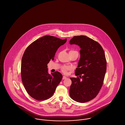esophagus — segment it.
<instances>
[{"label":"esophagus","mask_w":125,"mask_h":125,"mask_svg":"<svg viewBox=\"0 0 125 125\" xmlns=\"http://www.w3.org/2000/svg\"><path fill=\"white\" fill-rule=\"evenodd\" d=\"M67 78V77H66V76H64L63 77V78H62V79H63V80H64V79H66Z\"/></svg>","instance_id":"34e87169"}]
</instances>
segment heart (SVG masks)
<instances>
[{
  "mask_svg": "<svg viewBox=\"0 0 125 125\" xmlns=\"http://www.w3.org/2000/svg\"><path fill=\"white\" fill-rule=\"evenodd\" d=\"M71 70V68L70 67H68V66H64L62 68V71L64 73H67V71L68 70Z\"/></svg>",
  "mask_w": 125,
  "mask_h": 125,
  "instance_id": "b5f03b06",
  "label": "heart"
}]
</instances>
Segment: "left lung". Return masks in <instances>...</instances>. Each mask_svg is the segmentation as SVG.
<instances>
[{
	"label": "left lung",
	"instance_id": "left-lung-1",
	"mask_svg": "<svg viewBox=\"0 0 125 125\" xmlns=\"http://www.w3.org/2000/svg\"><path fill=\"white\" fill-rule=\"evenodd\" d=\"M69 43L81 49L75 71L79 77L70 78V95L75 101L84 103L95 98L102 86L107 67L105 53L98 42L86 36H74Z\"/></svg>",
	"mask_w": 125,
	"mask_h": 125
}]
</instances>
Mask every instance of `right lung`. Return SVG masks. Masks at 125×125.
<instances>
[{
  "mask_svg": "<svg viewBox=\"0 0 125 125\" xmlns=\"http://www.w3.org/2000/svg\"><path fill=\"white\" fill-rule=\"evenodd\" d=\"M66 42L67 39L45 36L33 42L25 50L21 62V77L26 91L33 99L45 100L53 94L63 76L58 72L49 74L47 64Z\"/></svg>",
  "mask_w": 125,
  "mask_h": 125,
  "instance_id": "add662e5",
  "label": "right lung"
}]
</instances>
